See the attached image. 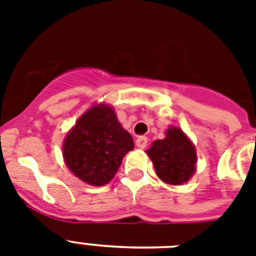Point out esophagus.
<instances>
[{
	"label": "esophagus",
	"instance_id": "1",
	"mask_svg": "<svg viewBox=\"0 0 256 256\" xmlns=\"http://www.w3.org/2000/svg\"><path fill=\"white\" fill-rule=\"evenodd\" d=\"M136 144L140 148H144L148 146V136H138L136 140Z\"/></svg>",
	"mask_w": 256,
	"mask_h": 256
}]
</instances>
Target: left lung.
I'll return each instance as SVG.
<instances>
[{"mask_svg": "<svg viewBox=\"0 0 256 256\" xmlns=\"http://www.w3.org/2000/svg\"><path fill=\"white\" fill-rule=\"evenodd\" d=\"M148 154L152 160L156 175L168 184H182L194 174L196 162L195 148L179 128H168L166 138L156 140L148 150Z\"/></svg>", "mask_w": 256, "mask_h": 256, "instance_id": "left-lung-1", "label": "left lung"}]
</instances>
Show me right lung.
<instances>
[{
	"mask_svg": "<svg viewBox=\"0 0 256 256\" xmlns=\"http://www.w3.org/2000/svg\"><path fill=\"white\" fill-rule=\"evenodd\" d=\"M134 140L106 104L92 106L77 120L64 144L66 166L76 176L92 186L108 183Z\"/></svg>",
	"mask_w": 256,
	"mask_h": 256,
	"instance_id": "1",
	"label": "right lung"
}]
</instances>
